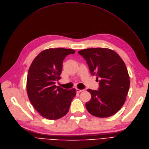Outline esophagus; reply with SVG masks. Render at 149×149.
Returning <instances> with one entry per match:
<instances>
[{"instance_id": "esophagus-1", "label": "esophagus", "mask_w": 149, "mask_h": 149, "mask_svg": "<svg viewBox=\"0 0 149 149\" xmlns=\"http://www.w3.org/2000/svg\"><path fill=\"white\" fill-rule=\"evenodd\" d=\"M82 91H83V90H81V89H79V88H76V92H77V93H79V92H82Z\"/></svg>"}]
</instances>
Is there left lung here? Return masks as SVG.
Here are the masks:
<instances>
[{
  "mask_svg": "<svg viewBox=\"0 0 149 149\" xmlns=\"http://www.w3.org/2000/svg\"><path fill=\"white\" fill-rule=\"evenodd\" d=\"M78 53L86 59L91 74L100 79L98 91L87 90L92 98L86 103L87 110L100 118L115 114L125 102L130 88L125 64L117 52L108 48H88Z\"/></svg>",
  "mask_w": 149,
  "mask_h": 149,
  "instance_id": "left-lung-1",
  "label": "left lung"
}]
</instances>
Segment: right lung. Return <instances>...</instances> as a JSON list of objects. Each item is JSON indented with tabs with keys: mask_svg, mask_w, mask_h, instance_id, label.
Returning <instances> with one entry per match:
<instances>
[{
	"mask_svg": "<svg viewBox=\"0 0 149 149\" xmlns=\"http://www.w3.org/2000/svg\"><path fill=\"white\" fill-rule=\"evenodd\" d=\"M73 49H47L34 58L29 69L27 92L29 99L39 114L47 119H58L68 112L76 89H64L55 85L61 79L63 61Z\"/></svg>",
	"mask_w": 149,
	"mask_h": 149,
	"instance_id": "1",
	"label": "right lung"
}]
</instances>
